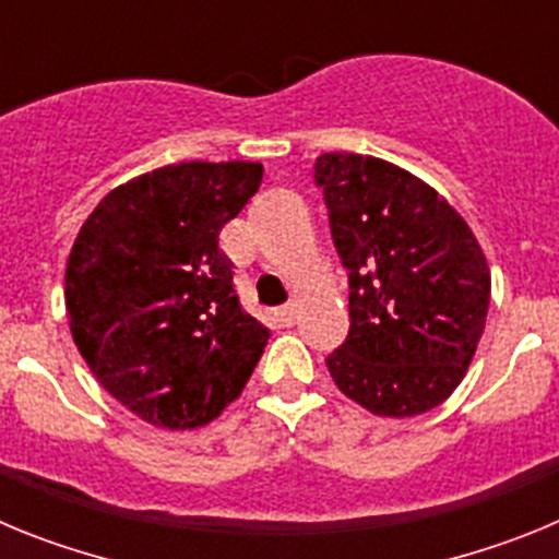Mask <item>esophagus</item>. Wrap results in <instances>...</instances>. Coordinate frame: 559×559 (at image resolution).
<instances>
[{"instance_id":"1","label":"esophagus","mask_w":559,"mask_h":559,"mask_svg":"<svg viewBox=\"0 0 559 559\" xmlns=\"http://www.w3.org/2000/svg\"><path fill=\"white\" fill-rule=\"evenodd\" d=\"M296 316H299L296 305H283V308L276 310V322L283 324V328H290L296 322Z\"/></svg>"}]
</instances>
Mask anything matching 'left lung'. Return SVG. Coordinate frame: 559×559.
<instances>
[{"label":"left lung","mask_w":559,"mask_h":559,"mask_svg":"<svg viewBox=\"0 0 559 559\" xmlns=\"http://www.w3.org/2000/svg\"><path fill=\"white\" fill-rule=\"evenodd\" d=\"M349 271V333L328 355L335 386L378 417L445 403L476 355L490 265L433 187L392 162L322 153L313 167Z\"/></svg>","instance_id":"8db88e82"}]
</instances>
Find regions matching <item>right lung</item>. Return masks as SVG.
<instances>
[{"label": "right lung", "instance_id": "add662e5", "mask_svg": "<svg viewBox=\"0 0 559 559\" xmlns=\"http://www.w3.org/2000/svg\"><path fill=\"white\" fill-rule=\"evenodd\" d=\"M263 181L257 162H181L111 190L67 260L69 330L128 412L185 431L240 397L269 344L218 235Z\"/></svg>", "mask_w": 559, "mask_h": 559}]
</instances>
